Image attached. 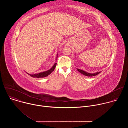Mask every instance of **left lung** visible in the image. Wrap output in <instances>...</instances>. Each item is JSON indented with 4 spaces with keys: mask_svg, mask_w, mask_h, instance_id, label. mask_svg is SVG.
I'll list each match as a JSON object with an SVG mask.
<instances>
[{
    "mask_svg": "<svg viewBox=\"0 0 128 128\" xmlns=\"http://www.w3.org/2000/svg\"><path fill=\"white\" fill-rule=\"evenodd\" d=\"M77 70L80 72L82 74H84V76H96L97 75H98V74H99L101 72H96V73H94V74H90V73H88V72H86L84 70H80V69H77Z\"/></svg>",
    "mask_w": 128,
    "mask_h": 128,
    "instance_id": "8db88e82",
    "label": "left lung"
}]
</instances>
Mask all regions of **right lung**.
Here are the masks:
<instances>
[{
	"label": "right lung",
	"mask_w": 128,
	"mask_h": 128,
	"mask_svg": "<svg viewBox=\"0 0 128 128\" xmlns=\"http://www.w3.org/2000/svg\"><path fill=\"white\" fill-rule=\"evenodd\" d=\"M58 57V56L57 57V58ZM57 65V63L54 64V65H53V66L49 70L46 71H44V72H40L39 74H28V73H27V74H28L29 76H30L32 78H44L46 77L47 76H48L49 74H50L54 70V68H56V66Z\"/></svg>",
	"instance_id": "1"
}]
</instances>
